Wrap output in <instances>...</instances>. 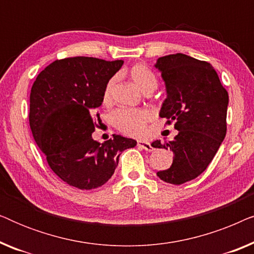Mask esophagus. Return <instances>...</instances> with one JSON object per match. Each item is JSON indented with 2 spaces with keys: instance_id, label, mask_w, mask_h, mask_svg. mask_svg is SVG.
<instances>
[{
  "instance_id": "1",
  "label": "esophagus",
  "mask_w": 254,
  "mask_h": 254,
  "mask_svg": "<svg viewBox=\"0 0 254 254\" xmlns=\"http://www.w3.org/2000/svg\"><path fill=\"white\" fill-rule=\"evenodd\" d=\"M137 145H138V148L144 149V150H147V151H152V150H154L152 145L149 143V142H147V141H138L137 142Z\"/></svg>"
}]
</instances>
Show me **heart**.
I'll list each match as a JSON object with an SVG mask.
<instances>
[{"instance_id":"heart-1","label":"heart","mask_w":254,"mask_h":254,"mask_svg":"<svg viewBox=\"0 0 254 254\" xmlns=\"http://www.w3.org/2000/svg\"><path fill=\"white\" fill-rule=\"evenodd\" d=\"M131 81L136 84L144 93L154 91L157 88V78L154 72L145 64H137L133 65L128 71ZM117 77H112L106 83L103 92V103L112 102L113 91L116 88ZM150 112L143 109H121L113 113V125L123 133L129 136H142L147 131V124L150 120Z\"/></svg>"}]
</instances>
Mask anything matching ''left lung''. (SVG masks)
Wrapping results in <instances>:
<instances>
[{"label": "left lung", "mask_w": 254, "mask_h": 254, "mask_svg": "<svg viewBox=\"0 0 254 254\" xmlns=\"http://www.w3.org/2000/svg\"><path fill=\"white\" fill-rule=\"evenodd\" d=\"M155 68L165 83L166 98L159 117L175 121L173 141L154 148L172 150V165L157 172L163 182L182 185L208 168L227 134L229 96L213 65L186 54L159 58Z\"/></svg>", "instance_id": "8db88e82"}]
</instances>
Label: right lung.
I'll return each instance as SVG.
<instances>
[{
	"label": "right lung",
	"instance_id": "add662e5",
	"mask_svg": "<svg viewBox=\"0 0 254 254\" xmlns=\"http://www.w3.org/2000/svg\"><path fill=\"white\" fill-rule=\"evenodd\" d=\"M123 64V60L86 57L57 60L38 75L31 89L29 119L34 141L55 175L76 189L104 185L121 152L137 143L116 134L103 144L92 138L91 114L103 104L106 83Z\"/></svg>",
	"mask_w": 254,
	"mask_h": 254
}]
</instances>
